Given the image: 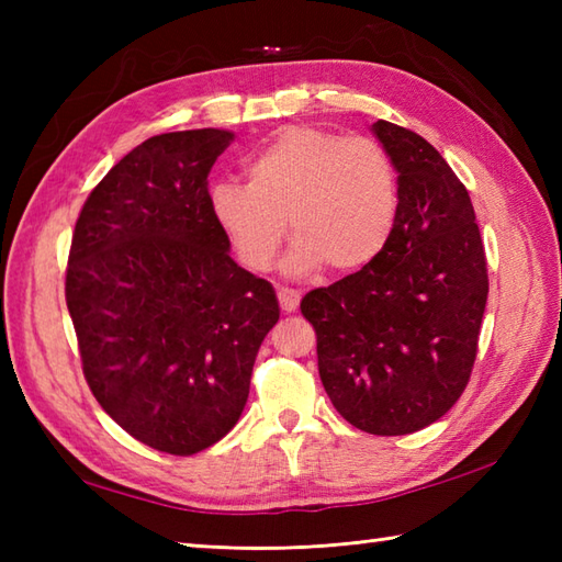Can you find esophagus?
Segmentation results:
<instances>
[{"label": "esophagus", "instance_id": "34e87169", "mask_svg": "<svg viewBox=\"0 0 562 562\" xmlns=\"http://www.w3.org/2000/svg\"><path fill=\"white\" fill-rule=\"evenodd\" d=\"M278 300H280V308L284 314H294L296 306H300V300L302 294L296 290H290V288H280L278 290Z\"/></svg>", "mask_w": 562, "mask_h": 562}]
</instances>
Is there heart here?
I'll return each instance as SVG.
<instances>
[{
	"label": "heart",
	"instance_id": "b5f03b06",
	"mask_svg": "<svg viewBox=\"0 0 562 562\" xmlns=\"http://www.w3.org/2000/svg\"><path fill=\"white\" fill-rule=\"evenodd\" d=\"M248 186L217 183L210 212L236 258L266 272L284 236L294 238L288 270L336 274L364 270L396 229L401 176L372 137L296 125L282 130L246 164Z\"/></svg>",
	"mask_w": 562,
	"mask_h": 562
}]
</instances>
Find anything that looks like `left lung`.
<instances>
[{"mask_svg":"<svg viewBox=\"0 0 562 562\" xmlns=\"http://www.w3.org/2000/svg\"><path fill=\"white\" fill-rule=\"evenodd\" d=\"M401 176L398 222L381 256L308 292L318 374L336 411L369 435L439 420L469 384L487 302V260L469 190L413 130L376 121Z\"/></svg>","mask_w":562,"mask_h":562,"instance_id":"left-lung-1","label":"left lung"}]
</instances>
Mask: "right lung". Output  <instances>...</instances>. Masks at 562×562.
<instances>
[{
  "label": "right lung",
  "mask_w": 562,
  "mask_h": 562,
  "mask_svg": "<svg viewBox=\"0 0 562 562\" xmlns=\"http://www.w3.org/2000/svg\"><path fill=\"white\" fill-rule=\"evenodd\" d=\"M226 130L149 137L83 202L65 300L83 379L101 408L173 457L236 425L262 338L278 324L272 284L229 256L207 176Z\"/></svg>",
  "instance_id": "add662e5"
}]
</instances>
